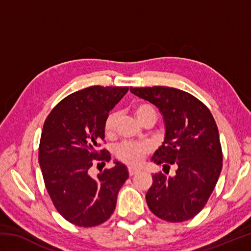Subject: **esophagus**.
<instances>
[{
    "mask_svg": "<svg viewBox=\"0 0 251 251\" xmlns=\"http://www.w3.org/2000/svg\"><path fill=\"white\" fill-rule=\"evenodd\" d=\"M138 173H139V170H137V169H135V168H131V167L128 168V174H129L130 177H131V176H134V175L138 174Z\"/></svg>",
    "mask_w": 251,
    "mask_h": 251,
    "instance_id": "esophagus-1",
    "label": "esophagus"
}]
</instances>
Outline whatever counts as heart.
<instances>
[{"label": "heart", "mask_w": 251, "mask_h": 251, "mask_svg": "<svg viewBox=\"0 0 251 251\" xmlns=\"http://www.w3.org/2000/svg\"><path fill=\"white\" fill-rule=\"evenodd\" d=\"M134 113L141 124L143 125L149 120H156L157 112L156 109L151 103H139L134 108ZM119 113L116 111H112L105 116L103 122V130L105 136H114L116 130ZM151 151V148L147 143L141 142H130L124 141L116 147L115 155L121 162L130 166H139L145 161V158Z\"/></svg>", "instance_id": "b5f03b06"}]
</instances>
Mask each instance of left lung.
Listing matches in <instances>:
<instances>
[{"label":"left lung","instance_id":"left-lung-1","mask_svg":"<svg viewBox=\"0 0 251 251\" xmlns=\"http://www.w3.org/2000/svg\"><path fill=\"white\" fill-rule=\"evenodd\" d=\"M138 97L155 104L164 116L166 134L152 159L176 166L174 177L162 172L152 176L146 195L150 210L168 222H183L205 207L222 169L219 131L209 109L181 89L130 87ZM169 172V169H168Z\"/></svg>","mask_w":251,"mask_h":251}]
</instances>
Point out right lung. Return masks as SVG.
Returning <instances> with one entry per match:
<instances>
[{"mask_svg":"<svg viewBox=\"0 0 251 251\" xmlns=\"http://www.w3.org/2000/svg\"><path fill=\"white\" fill-rule=\"evenodd\" d=\"M128 87L90 86L63 98L44 122L39 163L46 190L58 212L72 225L99 226L113 214L119 191L128 179L124 165L90 176L111 154L101 149L103 122Z\"/></svg>","mask_w":251,"mask_h":251,"instance_id":"1","label":"right lung"}]
</instances>
